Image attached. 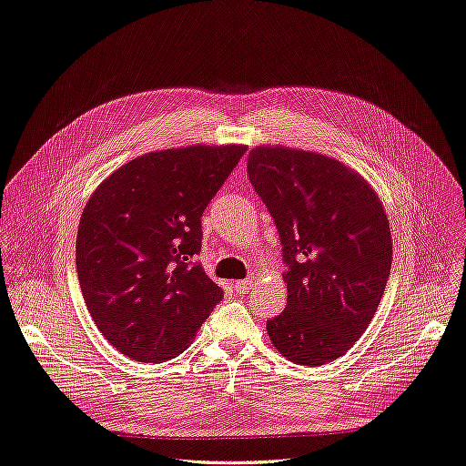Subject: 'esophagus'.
<instances>
[{
    "label": "esophagus",
    "mask_w": 466,
    "mask_h": 466,
    "mask_svg": "<svg viewBox=\"0 0 466 466\" xmlns=\"http://www.w3.org/2000/svg\"><path fill=\"white\" fill-rule=\"evenodd\" d=\"M233 288H235V290H237L238 294H247V292H250L252 280H250V279H245V280H235Z\"/></svg>",
    "instance_id": "esophagus-1"
}]
</instances>
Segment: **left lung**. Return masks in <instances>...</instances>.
<instances>
[{"instance_id": "8db88e82", "label": "left lung", "mask_w": 466, "mask_h": 466, "mask_svg": "<svg viewBox=\"0 0 466 466\" xmlns=\"http://www.w3.org/2000/svg\"><path fill=\"white\" fill-rule=\"evenodd\" d=\"M247 170L288 265V301L268 320L269 339L296 364L336 360L364 334L385 294L387 212L357 170L315 151L258 146Z\"/></svg>"}]
</instances>
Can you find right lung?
Here are the masks:
<instances>
[{"mask_svg": "<svg viewBox=\"0 0 466 466\" xmlns=\"http://www.w3.org/2000/svg\"><path fill=\"white\" fill-rule=\"evenodd\" d=\"M245 151H151L109 174L86 201L76 242L79 286L100 334L128 359L178 357L224 298L193 258L201 216Z\"/></svg>", "mask_w": 466, "mask_h": 466, "instance_id": "obj_1", "label": "right lung"}]
</instances>
